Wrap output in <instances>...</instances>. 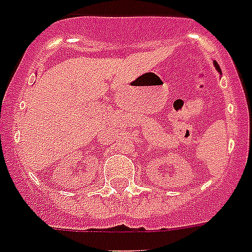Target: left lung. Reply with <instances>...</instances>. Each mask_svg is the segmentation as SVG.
Wrapping results in <instances>:
<instances>
[{
    "mask_svg": "<svg viewBox=\"0 0 252 252\" xmlns=\"http://www.w3.org/2000/svg\"><path fill=\"white\" fill-rule=\"evenodd\" d=\"M213 63H214V66H215V69H217V71H218V73H219V74H220V75H221V70H220V66H219V64H218V63H217V61H213Z\"/></svg>",
    "mask_w": 252,
    "mask_h": 252,
    "instance_id": "8db88e82",
    "label": "left lung"
}]
</instances>
